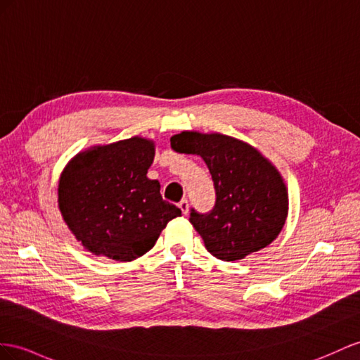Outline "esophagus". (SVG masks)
I'll use <instances>...</instances> for the list:
<instances>
[{"instance_id": "obj_1", "label": "esophagus", "mask_w": 360, "mask_h": 360, "mask_svg": "<svg viewBox=\"0 0 360 360\" xmlns=\"http://www.w3.org/2000/svg\"><path fill=\"white\" fill-rule=\"evenodd\" d=\"M178 207L181 208V211L184 214H187L188 213V200L187 199H181L179 200V204H178Z\"/></svg>"}]
</instances>
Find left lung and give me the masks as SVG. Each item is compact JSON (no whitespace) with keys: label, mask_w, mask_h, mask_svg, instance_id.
<instances>
[{"label":"left lung","mask_w":360,"mask_h":360,"mask_svg":"<svg viewBox=\"0 0 360 360\" xmlns=\"http://www.w3.org/2000/svg\"><path fill=\"white\" fill-rule=\"evenodd\" d=\"M172 149L202 156L216 191L208 213L190 210V224L210 254L242 260L271 245L288 217V191L278 170L252 146L222 134L182 132Z\"/></svg>","instance_id":"1"}]
</instances>
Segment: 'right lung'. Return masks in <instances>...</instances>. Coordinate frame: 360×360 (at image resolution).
Masks as SVG:
<instances>
[{"label":"right lung","instance_id":"right-lung-1","mask_svg":"<svg viewBox=\"0 0 360 360\" xmlns=\"http://www.w3.org/2000/svg\"><path fill=\"white\" fill-rule=\"evenodd\" d=\"M155 146L129 138L79 153L59 181V208L88 251L131 262L152 250L181 210L164 200L160 182L147 178Z\"/></svg>","mask_w":360,"mask_h":360}]
</instances>
